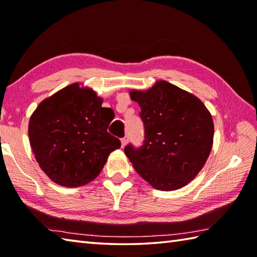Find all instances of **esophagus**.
I'll return each instance as SVG.
<instances>
[{
  "mask_svg": "<svg viewBox=\"0 0 257 257\" xmlns=\"http://www.w3.org/2000/svg\"><path fill=\"white\" fill-rule=\"evenodd\" d=\"M127 143H128V138H127V137L122 138V139H121V148H124L125 145H127Z\"/></svg>",
  "mask_w": 257,
  "mask_h": 257,
  "instance_id": "esophagus-1",
  "label": "esophagus"
}]
</instances>
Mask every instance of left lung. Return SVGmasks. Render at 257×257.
I'll use <instances>...</instances> for the list:
<instances>
[{"label":"left lung","mask_w":257,"mask_h":257,"mask_svg":"<svg viewBox=\"0 0 257 257\" xmlns=\"http://www.w3.org/2000/svg\"><path fill=\"white\" fill-rule=\"evenodd\" d=\"M141 108L145 144L124 154L152 188L174 191L198 176L210 156L214 123L198 97L166 80L149 89L129 91Z\"/></svg>","instance_id":"obj_1"}]
</instances>
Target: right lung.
Segmentation results:
<instances>
[{
    "label": "right lung",
    "instance_id": "add662e5",
    "mask_svg": "<svg viewBox=\"0 0 257 257\" xmlns=\"http://www.w3.org/2000/svg\"><path fill=\"white\" fill-rule=\"evenodd\" d=\"M89 87L74 83L45 98L32 113L29 138L35 159L53 182L78 188L91 182L120 141L107 132L110 108Z\"/></svg>",
    "mask_w": 257,
    "mask_h": 257
}]
</instances>
